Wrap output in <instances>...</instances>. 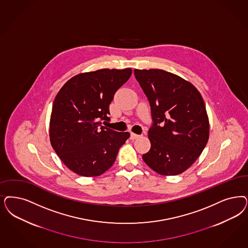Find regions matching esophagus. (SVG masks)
Segmentation results:
<instances>
[{
	"mask_svg": "<svg viewBox=\"0 0 248 248\" xmlns=\"http://www.w3.org/2000/svg\"><path fill=\"white\" fill-rule=\"evenodd\" d=\"M138 137H140V136H138L137 134H134V133H131V136H130V138L132 139V140H135V139H137Z\"/></svg>",
	"mask_w": 248,
	"mask_h": 248,
	"instance_id": "34e87169",
	"label": "esophagus"
}]
</instances>
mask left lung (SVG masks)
Wrapping results in <instances>:
<instances>
[{"mask_svg":"<svg viewBox=\"0 0 248 248\" xmlns=\"http://www.w3.org/2000/svg\"><path fill=\"white\" fill-rule=\"evenodd\" d=\"M151 107L150 150L145 164L163 176L187 170L201 155L210 136L204 101L189 81L163 69H135Z\"/></svg>","mask_w":248,"mask_h":248,"instance_id":"left-lung-1","label":"left lung"}]
</instances>
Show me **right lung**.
I'll return each instance as SVG.
<instances>
[{"label":"right lung","instance_id":"obj_1","mask_svg":"<svg viewBox=\"0 0 248 248\" xmlns=\"http://www.w3.org/2000/svg\"><path fill=\"white\" fill-rule=\"evenodd\" d=\"M132 69L103 68L71 78L57 94L52 107L49 138L60 160L83 177L108 170L120 147L130 137L103 126L110 120L114 93L131 77Z\"/></svg>","mask_w":248,"mask_h":248}]
</instances>
